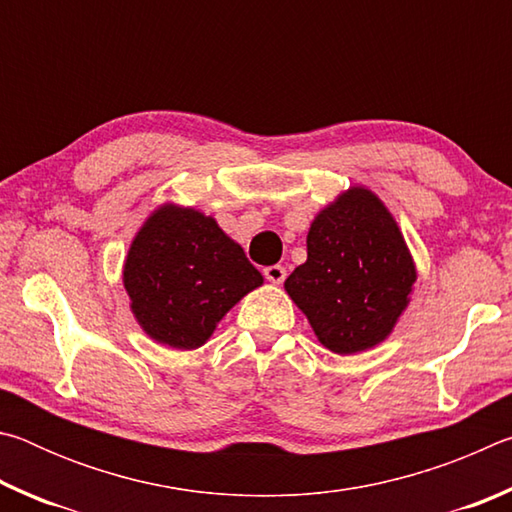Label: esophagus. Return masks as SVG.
Listing matches in <instances>:
<instances>
[{
	"label": "esophagus",
	"instance_id": "esophagus-1",
	"mask_svg": "<svg viewBox=\"0 0 512 512\" xmlns=\"http://www.w3.org/2000/svg\"><path fill=\"white\" fill-rule=\"evenodd\" d=\"M264 277H266L268 282H273V284H282L284 277H287V268L280 266V264L266 266V268H264Z\"/></svg>",
	"mask_w": 512,
	"mask_h": 512
}]
</instances>
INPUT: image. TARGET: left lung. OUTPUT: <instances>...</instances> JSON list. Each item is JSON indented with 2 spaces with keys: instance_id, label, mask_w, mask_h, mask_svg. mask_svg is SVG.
Listing matches in <instances>:
<instances>
[{
  "instance_id": "left-lung-1",
  "label": "left lung",
  "mask_w": 512,
  "mask_h": 512,
  "mask_svg": "<svg viewBox=\"0 0 512 512\" xmlns=\"http://www.w3.org/2000/svg\"><path fill=\"white\" fill-rule=\"evenodd\" d=\"M415 277L393 214L370 189L350 187L316 214L307 262L284 289L327 350L354 354L393 332L409 307Z\"/></svg>"
}]
</instances>
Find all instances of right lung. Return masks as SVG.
<instances>
[{
	"mask_svg": "<svg viewBox=\"0 0 512 512\" xmlns=\"http://www.w3.org/2000/svg\"><path fill=\"white\" fill-rule=\"evenodd\" d=\"M264 277L212 216L167 203L137 232L124 287L137 323L155 343L196 350Z\"/></svg>",
	"mask_w": 512,
	"mask_h": 512,
	"instance_id": "right-lung-1",
	"label": "right lung"
}]
</instances>
